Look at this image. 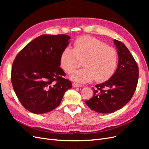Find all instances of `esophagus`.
Here are the masks:
<instances>
[{
  "instance_id": "34e87169",
  "label": "esophagus",
  "mask_w": 149,
  "mask_h": 149,
  "mask_svg": "<svg viewBox=\"0 0 149 149\" xmlns=\"http://www.w3.org/2000/svg\"><path fill=\"white\" fill-rule=\"evenodd\" d=\"M72 86H73V87L74 88H80V87H82V85L81 84H79L78 83H73L72 84Z\"/></svg>"
}]
</instances>
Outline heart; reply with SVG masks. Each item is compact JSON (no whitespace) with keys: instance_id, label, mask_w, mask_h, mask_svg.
I'll return each mask as SVG.
<instances>
[{"instance_id":"1","label":"heart","mask_w":149,"mask_h":149,"mask_svg":"<svg viewBox=\"0 0 149 149\" xmlns=\"http://www.w3.org/2000/svg\"><path fill=\"white\" fill-rule=\"evenodd\" d=\"M118 55L116 49L90 36H84L76 40L74 48L69 47L62 51L60 62L67 73H71L83 62V69L72 73L70 78L79 83L97 82L109 79L114 73Z\"/></svg>"}]
</instances>
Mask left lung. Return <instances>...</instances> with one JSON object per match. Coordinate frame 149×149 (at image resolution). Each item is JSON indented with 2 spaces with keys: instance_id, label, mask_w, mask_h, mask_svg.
I'll list each match as a JSON object with an SVG mask.
<instances>
[{
  "instance_id": "1",
  "label": "left lung",
  "mask_w": 149,
  "mask_h": 149,
  "mask_svg": "<svg viewBox=\"0 0 149 149\" xmlns=\"http://www.w3.org/2000/svg\"><path fill=\"white\" fill-rule=\"evenodd\" d=\"M113 42L118 54V68L109 79L93 88V96L85 102L90 109L102 114L112 113L129 102L139 79L137 65L128 48L118 40Z\"/></svg>"
}]
</instances>
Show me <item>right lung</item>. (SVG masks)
<instances>
[{"mask_svg": "<svg viewBox=\"0 0 149 149\" xmlns=\"http://www.w3.org/2000/svg\"><path fill=\"white\" fill-rule=\"evenodd\" d=\"M71 37L42 35L28 43L17 55L12 68L13 88L25 109L42 114L60 104L71 82L63 78L60 58Z\"/></svg>", "mask_w": 149, "mask_h": 149, "instance_id": "add662e5", "label": "right lung"}]
</instances>
